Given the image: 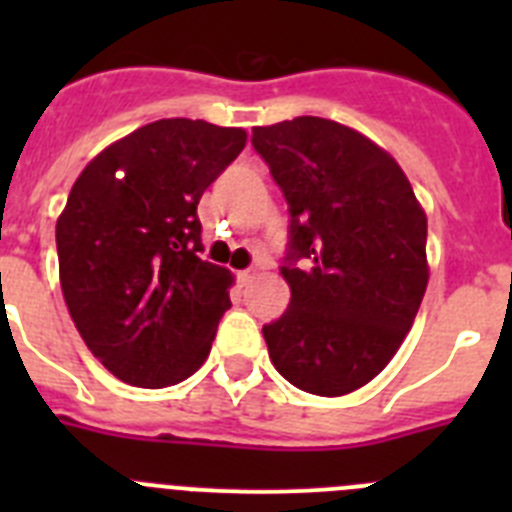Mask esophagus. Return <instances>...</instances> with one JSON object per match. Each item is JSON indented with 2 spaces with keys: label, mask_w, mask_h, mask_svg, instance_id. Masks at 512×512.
Wrapping results in <instances>:
<instances>
[{
  "label": "esophagus",
  "mask_w": 512,
  "mask_h": 512,
  "mask_svg": "<svg viewBox=\"0 0 512 512\" xmlns=\"http://www.w3.org/2000/svg\"><path fill=\"white\" fill-rule=\"evenodd\" d=\"M251 279H253V269L238 271V282H241L243 287H246V284H251Z\"/></svg>",
  "instance_id": "obj_1"
}]
</instances>
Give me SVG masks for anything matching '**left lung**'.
<instances>
[{
	"label": "left lung",
	"instance_id": "8db88e82",
	"mask_svg": "<svg viewBox=\"0 0 512 512\" xmlns=\"http://www.w3.org/2000/svg\"><path fill=\"white\" fill-rule=\"evenodd\" d=\"M282 189L287 312L264 325L269 359L297 390L338 397L372 382L408 336L428 287V223L395 158L341 122L253 128Z\"/></svg>",
	"mask_w": 512,
	"mask_h": 512
}]
</instances>
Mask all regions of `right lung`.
<instances>
[{
	"label": "right lung",
	"instance_id": "right-lung-1",
	"mask_svg": "<svg viewBox=\"0 0 512 512\" xmlns=\"http://www.w3.org/2000/svg\"><path fill=\"white\" fill-rule=\"evenodd\" d=\"M246 130L171 117L104 148L56 223L63 300L117 379L161 390L192 377L230 307V271L202 261L200 197Z\"/></svg>",
	"mask_w": 512,
	"mask_h": 512
}]
</instances>
